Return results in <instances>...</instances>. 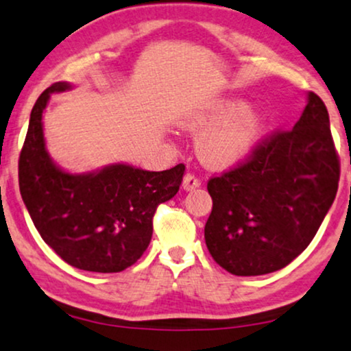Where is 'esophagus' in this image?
I'll return each instance as SVG.
<instances>
[{"label":"esophagus","instance_id":"34e87169","mask_svg":"<svg viewBox=\"0 0 351 351\" xmlns=\"http://www.w3.org/2000/svg\"><path fill=\"white\" fill-rule=\"evenodd\" d=\"M201 184V181L196 178V176L191 175V173H186L183 178V189H186V191H191V189L197 188Z\"/></svg>","mask_w":351,"mask_h":351}]
</instances>
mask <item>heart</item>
Listing matches in <instances>:
<instances>
[{"label":"heart","mask_w":351,"mask_h":351,"mask_svg":"<svg viewBox=\"0 0 351 351\" xmlns=\"http://www.w3.org/2000/svg\"><path fill=\"white\" fill-rule=\"evenodd\" d=\"M186 129L202 135L197 154L213 168H227L247 157L263 129V114L242 99H223L196 119Z\"/></svg>","instance_id":"obj_1"}]
</instances>
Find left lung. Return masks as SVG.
Masks as SVG:
<instances>
[{
  "label": "left lung",
  "instance_id": "obj_1",
  "mask_svg": "<svg viewBox=\"0 0 351 351\" xmlns=\"http://www.w3.org/2000/svg\"><path fill=\"white\" fill-rule=\"evenodd\" d=\"M340 160L328 112L307 96L293 129L276 130L237 167L213 176L204 239L217 265L237 276L278 271L306 250L335 199Z\"/></svg>",
  "mask_w": 351,
  "mask_h": 351
}]
</instances>
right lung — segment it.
<instances>
[{
	"label": "right lung",
	"mask_w": 351,
	"mask_h": 351,
	"mask_svg": "<svg viewBox=\"0 0 351 351\" xmlns=\"http://www.w3.org/2000/svg\"><path fill=\"white\" fill-rule=\"evenodd\" d=\"M53 83L34 104L19 155V189L42 240L71 267L117 273L134 265L149 247L155 210L178 193L184 165L145 171L111 165L96 173L60 170L45 150L42 112L52 93L69 90Z\"/></svg>",
	"instance_id": "right-lung-1"
}]
</instances>
